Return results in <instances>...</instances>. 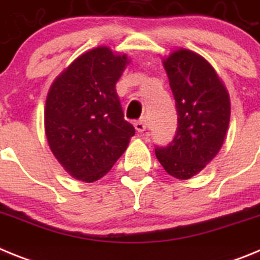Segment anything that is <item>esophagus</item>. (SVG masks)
I'll return each mask as SVG.
<instances>
[{
  "label": "esophagus",
  "instance_id": "obj_1",
  "mask_svg": "<svg viewBox=\"0 0 260 260\" xmlns=\"http://www.w3.org/2000/svg\"><path fill=\"white\" fill-rule=\"evenodd\" d=\"M134 126H135V128H137L138 133L146 132L147 125H146V121H144V119H139V121H135Z\"/></svg>",
  "mask_w": 260,
  "mask_h": 260
}]
</instances>
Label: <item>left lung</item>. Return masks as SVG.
<instances>
[{"label": "left lung", "instance_id": "8db88e82", "mask_svg": "<svg viewBox=\"0 0 260 260\" xmlns=\"http://www.w3.org/2000/svg\"><path fill=\"white\" fill-rule=\"evenodd\" d=\"M177 108V133L155 153L168 174L189 180L221 148L231 119L229 93L202 56L178 49L162 59Z\"/></svg>", "mask_w": 260, "mask_h": 260}]
</instances>
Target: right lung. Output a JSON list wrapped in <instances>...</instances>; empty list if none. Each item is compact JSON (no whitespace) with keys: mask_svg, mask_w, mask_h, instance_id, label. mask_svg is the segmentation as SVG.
Listing matches in <instances>:
<instances>
[{"mask_svg":"<svg viewBox=\"0 0 260 260\" xmlns=\"http://www.w3.org/2000/svg\"><path fill=\"white\" fill-rule=\"evenodd\" d=\"M128 59L98 47L78 57L50 86L44 112L48 144L70 176L100 180L127 148L134 126L116 91Z\"/></svg>","mask_w":260,"mask_h":260,"instance_id":"add662e5","label":"right lung"}]
</instances>
